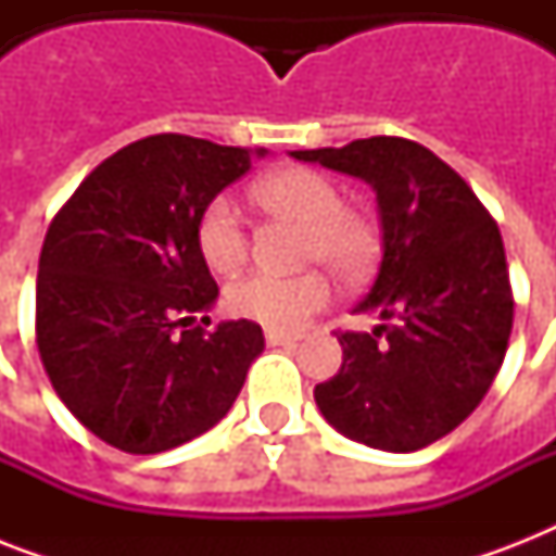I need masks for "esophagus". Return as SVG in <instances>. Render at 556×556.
Here are the masks:
<instances>
[{
	"label": "esophagus",
	"instance_id": "34e87169",
	"mask_svg": "<svg viewBox=\"0 0 556 556\" xmlns=\"http://www.w3.org/2000/svg\"><path fill=\"white\" fill-rule=\"evenodd\" d=\"M265 340H268L270 346H291L300 340V334L294 331H279V329H265Z\"/></svg>",
	"mask_w": 556,
	"mask_h": 556
}]
</instances>
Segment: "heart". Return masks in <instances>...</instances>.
Returning a JSON list of instances; mask_svg holds the SVG:
<instances>
[{"instance_id": "heart-1", "label": "heart", "mask_w": 556, "mask_h": 556, "mask_svg": "<svg viewBox=\"0 0 556 556\" xmlns=\"http://www.w3.org/2000/svg\"><path fill=\"white\" fill-rule=\"evenodd\" d=\"M268 210L291 213L308 222V256L323 260L340 277H361L375 256V233L366 218L343 207V192L317 169L286 167L253 187ZM195 244L210 268L233 270L248 253V230L233 199L216 195L195 222ZM334 288L323 270L296 277L274 270H251L227 288V308L270 329H300L312 314L331 303Z\"/></svg>"}]
</instances>
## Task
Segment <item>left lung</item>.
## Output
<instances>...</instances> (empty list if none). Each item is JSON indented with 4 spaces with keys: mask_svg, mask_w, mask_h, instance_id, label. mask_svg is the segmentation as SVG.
<instances>
[{
    "mask_svg": "<svg viewBox=\"0 0 556 556\" xmlns=\"http://www.w3.org/2000/svg\"><path fill=\"white\" fill-rule=\"evenodd\" d=\"M291 155L364 178L383 230L378 277L355 308L380 323L340 331L343 366L314 401L352 441L427 447L482 404L508 352L514 294L500 227L456 169L406 138Z\"/></svg>",
    "mask_w": 556,
    "mask_h": 556,
    "instance_id": "1",
    "label": "left lung"
}]
</instances>
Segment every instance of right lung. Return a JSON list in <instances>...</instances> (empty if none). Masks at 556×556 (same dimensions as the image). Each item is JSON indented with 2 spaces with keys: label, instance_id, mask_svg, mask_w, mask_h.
Here are the masks:
<instances>
[{
  "label": "right lung",
  "instance_id": "1",
  "mask_svg": "<svg viewBox=\"0 0 556 556\" xmlns=\"http://www.w3.org/2000/svg\"><path fill=\"white\" fill-rule=\"evenodd\" d=\"M260 155L150 135L91 169L48 227L39 357L68 413L112 447L152 456L207 432L262 355L251 320L187 329L218 296L195 244L199 213Z\"/></svg>",
  "mask_w": 556,
  "mask_h": 556
}]
</instances>
